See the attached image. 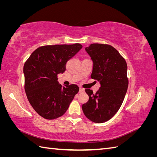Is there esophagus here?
<instances>
[{"label": "esophagus", "instance_id": "obj_1", "mask_svg": "<svg viewBox=\"0 0 157 157\" xmlns=\"http://www.w3.org/2000/svg\"><path fill=\"white\" fill-rule=\"evenodd\" d=\"M84 92V90L83 88H80L79 89V92L80 93H83Z\"/></svg>", "mask_w": 157, "mask_h": 157}]
</instances>
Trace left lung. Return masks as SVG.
<instances>
[{
    "label": "left lung",
    "mask_w": 157,
    "mask_h": 157,
    "mask_svg": "<svg viewBox=\"0 0 157 157\" xmlns=\"http://www.w3.org/2000/svg\"><path fill=\"white\" fill-rule=\"evenodd\" d=\"M85 50L93 61L91 78L99 81L101 86L95 94L92 90H85L89 100L82 109L89 120L105 122L115 115L124 101L128 86L127 64L111 45L92 44Z\"/></svg>",
    "instance_id": "left-lung-1"
}]
</instances>
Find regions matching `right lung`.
<instances>
[{
    "label": "right lung",
    "instance_id": "right-lung-1",
    "mask_svg": "<svg viewBox=\"0 0 157 157\" xmlns=\"http://www.w3.org/2000/svg\"><path fill=\"white\" fill-rule=\"evenodd\" d=\"M82 46L74 44L48 45L36 49L23 66L25 91L35 111L46 119L61 117L79 91L76 84L63 86L58 75L63 73L67 61Z\"/></svg>",
    "mask_w": 157,
    "mask_h": 157
}]
</instances>
